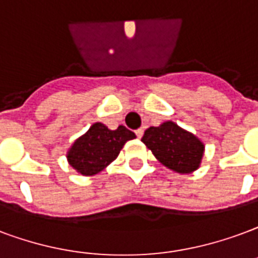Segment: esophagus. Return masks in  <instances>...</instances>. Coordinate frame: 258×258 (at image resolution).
Here are the masks:
<instances>
[{"mask_svg": "<svg viewBox=\"0 0 258 258\" xmlns=\"http://www.w3.org/2000/svg\"><path fill=\"white\" fill-rule=\"evenodd\" d=\"M135 134H137L138 138H142V135H144V128H138L137 131H135Z\"/></svg>", "mask_w": 258, "mask_h": 258, "instance_id": "34e87169", "label": "esophagus"}]
</instances>
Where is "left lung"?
I'll return each mask as SVG.
<instances>
[{"label": "left lung", "instance_id": "1", "mask_svg": "<svg viewBox=\"0 0 258 258\" xmlns=\"http://www.w3.org/2000/svg\"><path fill=\"white\" fill-rule=\"evenodd\" d=\"M142 142L164 167L183 175L197 171L205 152L201 139L171 120L149 127Z\"/></svg>", "mask_w": 258, "mask_h": 258}]
</instances>
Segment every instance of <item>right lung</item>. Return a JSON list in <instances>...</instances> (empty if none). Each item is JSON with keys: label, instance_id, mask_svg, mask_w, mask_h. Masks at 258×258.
I'll return each mask as SVG.
<instances>
[{"label": "right lung", "instance_id": "1", "mask_svg": "<svg viewBox=\"0 0 258 258\" xmlns=\"http://www.w3.org/2000/svg\"><path fill=\"white\" fill-rule=\"evenodd\" d=\"M134 138V133L124 125L109 130L105 124L94 123L71 145L67 160L78 173L93 176L116 160L125 142Z\"/></svg>", "mask_w": 258, "mask_h": 258}]
</instances>
